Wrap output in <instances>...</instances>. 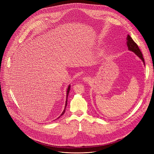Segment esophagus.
<instances>
[{"label": "esophagus", "mask_w": 154, "mask_h": 154, "mask_svg": "<svg viewBox=\"0 0 154 154\" xmlns=\"http://www.w3.org/2000/svg\"><path fill=\"white\" fill-rule=\"evenodd\" d=\"M83 80L85 82H90L91 78H90V77L85 76L84 77H83Z\"/></svg>", "instance_id": "34e87169"}]
</instances>
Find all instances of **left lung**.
Segmentation results:
<instances>
[{
    "instance_id": "obj_1",
    "label": "left lung",
    "mask_w": 154,
    "mask_h": 154,
    "mask_svg": "<svg viewBox=\"0 0 154 154\" xmlns=\"http://www.w3.org/2000/svg\"><path fill=\"white\" fill-rule=\"evenodd\" d=\"M127 46L128 51H130L131 52H133L134 53H135V55L141 60V61L143 62L144 64L145 65L144 60L143 57V54L140 51L138 45L134 42V41L130 37L129 35H128L127 36Z\"/></svg>"
}]
</instances>
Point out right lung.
Segmentation results:
<instances>
[{
  "label": "right lung",
  "mask_w": 154,
  "mask_h": 154,
  "mask_svg": "<svg viewBox=\"0 0 154 154\" xmlns=\"http://www.w3.org/2000/svg\"><path fill=\"white\" fill-rule=\"evenodd\" d=\"M70 90H71V85H69L68 86V88H67V91H66V103H65V106H64V110H63V112H62V113L60 115V116L57 118V119H58V118H60L64 113V112H65V110H66V106H67V103H68V95H69V91H70Z\"/></svg>",
  "instance_id": "obj_1"
}]
</instances>
